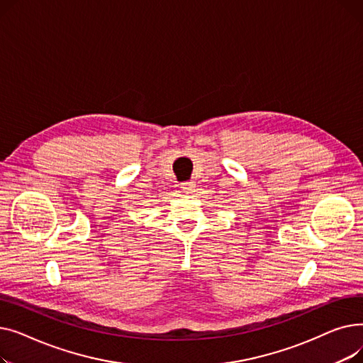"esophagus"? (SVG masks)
Wrapping results in <instances>:
<instances>
[{
  "mask_svg": "<svg viewBox=\"0 0 363 363\" xmlns=\"http://www.w3.org/2000/svg\"><path fill=\"white\" fill-rule=\"evenodd\" d=\"M181 188H182V191H184V193H186V194H191V193H194V189H196V182H194V181H186V182H182V184H181Z\"/></svg>",
  "mask_w": 363,
  "mask_h": 363,
  "instance_id": "34e87169",
  "label": "esophagus"
}]
</instances>
